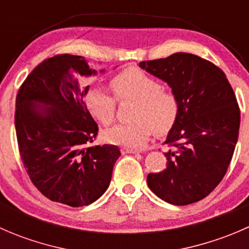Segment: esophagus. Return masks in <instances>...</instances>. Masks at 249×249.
Instances as JSON below:
<instances>
[{"label":"esophagus","instance_id":"1","mask_svg":"<svg viewBox=\"0 0 249 249\" xmlns=\"http://www.w3.org/2000/svg\"><path fill=\"white\" fill-rule=\"evenodd\" d=\"M122 153H124V154H137L140 152L137 149H132V148H122Z\"/></svg>","mask_w":249,"mask_h":249}]
</instances>
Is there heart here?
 <instances>
[{"label": "heart", "mask_w": 249, "mask_h": 249, "mask_svg": "<svg viewBox=\"0 0 249 249\" xmlns=\"http://www.w3.org/2000/svg\"><path fill=\"white\" fill-rule=\"evenodd\" d=\"M110 88L119 101H134L131 122L119 124L105 132V139L113 144L141 148L153 132L164 135L177 119L179 102L171 89L160 87L155 78L142 70L130 67L110 78ZM102 88H94L87 97L90 114L101 124L110 125L115 119L117 100Z\"/></svg>", "instance_id": "heart-1"}]
</instances>
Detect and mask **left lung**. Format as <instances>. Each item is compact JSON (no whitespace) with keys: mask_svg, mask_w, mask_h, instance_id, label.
Returning a JSON list of instances; mask_svg holds the SVG:
<instances>
[{"mask_svg":"<svg viewBox=\"0 0 249 249\" xmlns=\"http://www.w3.org/2000/svg\"><path fill=\"white\" fill-rule=\"evenodd\" d=\"M166 82L179 102L177 119L165 141L166 169L149 173L148 187L177 206L202 200L228 171L240 129V108L224 72L194 54L176 53L140 62Z\"/></svg>","mask_w":249,"mask_h":249,"instance_id":"obj_1","label":"left lung"}]
</instances>
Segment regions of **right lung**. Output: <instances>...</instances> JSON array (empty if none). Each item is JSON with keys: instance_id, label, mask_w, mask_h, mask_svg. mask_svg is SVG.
Segmentation results:
<instances>
[{"instance_id": "obj_1", "label": "right lung", "mask_w": 249, "mask_h": 249, "mask_svg": "<svg viewBox=\"0 0 249 249\" xmlns=\"http://www.w3.org/2000/svg\"><path fill=\"white\" fill-rule=\"evenodd\" d=\"M104 72V70H101ZM96 74L79 55L42 61L20 87L16 131L20 158L35 187L55 202L82 207L107 190L120 150L92 145L99 127L85 105L89 87L78 77Z\"/></svg>"}]
</instances>
